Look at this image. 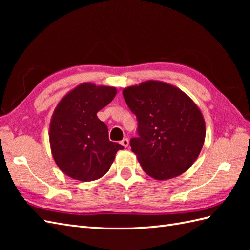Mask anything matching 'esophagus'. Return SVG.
<instances>
[{"mask_svg": "<svg viewBox=\"0 0 250 250\" xmlns=\"http://www.w3.org/2000/svg\"><path fill=\"white\" fill-rule=\"evenodd\" d=\"M120 144L126 148V147L129 146V140L128 139H124L122 141H120Z\"/></svg>", "mask_w": 250, "mask_h": 250, "instance_id": "1", "label": "esophagus"}]
</instances>
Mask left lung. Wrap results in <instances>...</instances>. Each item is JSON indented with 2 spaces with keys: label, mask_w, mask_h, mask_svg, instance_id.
I'll use <instances>...</instances> for the list:
<instances>
[{
  "label": "left lung",
  "mask_w": 250,
  "mask_h": 250,
  "mask_svg": "<svg viewBox=\"0 0 250 250\" xmlns=\"http://www.w3.org/2000/svg\"><path fill=\"white\" fill-rule=\"evenodd\" d=\"M122 94L139 121V137L130 145L144 172L164 180L187 171L205 141L199 106L179 88L160 81L126 87Z\"/></svg>",
  "instance_id": "obj_1"
}]
</instances>
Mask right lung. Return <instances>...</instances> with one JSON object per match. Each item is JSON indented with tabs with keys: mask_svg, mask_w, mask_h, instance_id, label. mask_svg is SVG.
Wrapping results in <instances>:
<instances>
[{
	"mask_svg": "<svg viewBox=\"0 0 250 250\" xmlns=\"http://www.w3.org/2000/svg\"><path fill=\"white\" fill-rule=\"evenodd\" d=\"M117 93L110 86L78 84L58 103L49 125L54 160L73 179L91 182L108 172L116 153L124 146L110 142L108 129L97 113Z\"/></svg>",
	"mask_w": 250,
	"mask_h": 250,
	"instance_id": "1",
	"label": "right lung"
}]
</instances>
